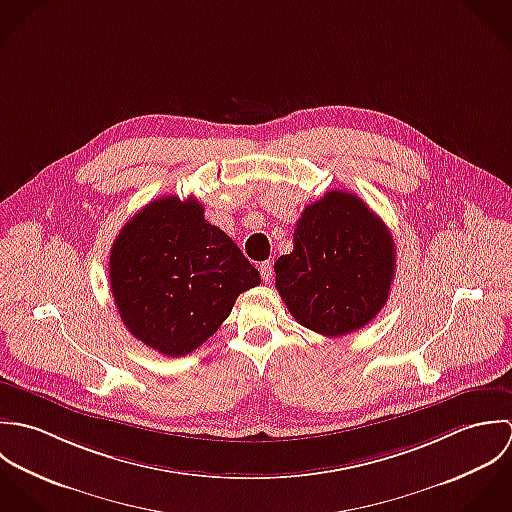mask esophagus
I'll return each instance as SVG.
<instances>
[{
	"instance_id": "34e87169",
	"label": "esophagus",
	"mask_w": 512,
	"mask_h": 512,
	"mask_svg": "<svg viewBox=\"0 0 512 512\" xmlns=\"http://www.w3.org/2000/svg\"><path fill=\"white\" fill-rule=\"evenodd\" d=\"M259 273H261V277H263L265 283H271V279H273V263H271V261L261 263V265H259Z\"/></svg>"
}]
</instances>
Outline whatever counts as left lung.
<instances>
[{
  "label": "left lung",
  "mask_w": 512,
  "mask_h": 512,
  "mask_svg": "<svg viewBox=\"0 0 512 512\" xmlns=\"http://www.w3.org/2000/svg\"><path fill=\"white\" fill-rule=\"evenodd\" d=\"M293 245L275 263V287L299 324L344 336L386 305L396 271L394 237L358 196L332 190L307 205Z\"/></svg>",
  "instance_id": "1"
}]
</instances>
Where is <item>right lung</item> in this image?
I'll return each instance as SVG.
<instances>
[{"label":"right lung","mask_w":512,"mask_h":512,"mask_svg":"<svg viewBox=\"0 0 512 512\" xmlns=\"http://www.w3.org/2000/svg\"><path fill=\"white\" fill-rule=\"evenodd\" d=\"M110 291L128 332L164 356H186L229 316L259 271L194 198L166 196L142 207L118 233L108 261Z\"/></svg>","instance_id":"obj_1"}]
</instances>
